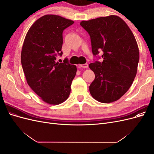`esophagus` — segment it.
<instances>
[{
    "label": "esophagus",
    "instance_id": "obj_1",
    "mask_svg": "<svg viewBox=\"0 0 154 154\" xmlns=\"http://www.w3.org/2000/svg\"><path fill=\"white\" fill-rule=\"evenodd\" d=\"M88 67V65L87 63H84V64H81L79 66V67L80 68H87Z\"/></svg>",
    "mask_w": 154,
    "mask_h": 154
}]
</instances>
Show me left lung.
Wrapping results in <instances>:
<instances>
[{
	"instance_id": "1",
	"label": "left lung",
	"mask_w": 154,
	"mask_h": 154,
	"mask_svg": "<svg viewBox=\"0 0 154 154\" xmlns=\"http://www.w3.org/2000/svg\"><path fill=\"white\" fill-rule=\"evenodd\" d=\"M94 56L103 51V62L89 64L95 79L89 86L91 96L101 103L118 100L128 91L136 76L139 60L136 38L125 22L116 15L83 20Z\"/></svg>"
}]
</instances>
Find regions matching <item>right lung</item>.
Returning <instances> with one entry per match:
<instances>
[{"label": "right lung", "instance_id": "1", "mask_svg": "<svg viewBox=\"0 0 154 154\" xmlns=\"http://www.w3.org/2000/svg\"><path fill=\"white\" fill-rule=\"evenodd\" d=\"M72 20L46 15L36 20L27 31L21 52V63L27 84L45 103L59 105L66 101L77 69L57 62L63 53L62 33Z\"/></svg>", "mask_w": 154, "mask_h": 154}]
</instances>
